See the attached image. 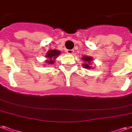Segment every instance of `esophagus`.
<instances>
[{"instance_id":"1","label":"esophagus","mask_w":132,"mask_h":132,"mask_svg":"<svg viewBox=\"0 0 132 132\" xmlns=\"http://www.w3.org/2000/svg\"><path fill=\"white\" fill-rule=\"evenodd\" d=\"M73 52H74V51L72 49H68L66 51V53L68 54H72L73 53Z\"/></svg>"}]
</instances>
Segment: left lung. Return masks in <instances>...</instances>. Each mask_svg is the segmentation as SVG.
I'll list each match as a JSON object with an SVG mask.
<instances>
[{
	"label": "left lung",
	"instance_id": "left-lung-1",
	"mask_svg": "<svg viewBox=\"0 0 132 132\" xmlns=\"http://www.w3.org/2000/svg\"><path fill=\"white\" fill-rule=\"evenodd\" d=\"M82 60H84V61H85L86 62H88L89 64H90V62L92 60V57H88V56H84V57L82 58ZM89 64H84V66L85 68H90V66L89 65Z\"/></svg>",
	"mask_w": 132,
	"mask_h": 132
}]
</instances>
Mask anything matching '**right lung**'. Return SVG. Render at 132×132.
I'll return each instance as SVG.
<instances>
[{
	"label": "right lung",
	"instance_id": "1",
	"mask_svg": "<svg viewBox=\"0 0 132 132\" xmlns=\"http://www.w3.org/2000/svg\"><path fill=\"white\" fill-rule=\"evenodd\" d=\"M60 53V51H57V50H50L49 51H48L46 57L48 58V60L46 61V63L48 64H54V60L55 59L57 55H59V54Z\"/></svg>",
	"mask_w": 132,
	"mask_h": 132
}]
</instances>
